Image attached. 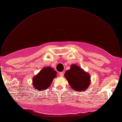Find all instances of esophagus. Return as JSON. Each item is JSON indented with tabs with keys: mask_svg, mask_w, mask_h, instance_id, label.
I'll return each instance as SVG.
<instances>
[{
	"mask_svg": "<svg viewBox=\"0 0 122 122\" xmlns=\"http://www.w3.org/2000/svg\"><path fill=\"white\" fill-rule=\"evenodd\" d=\"M59 75H60V76L61 77H63L64 75V74L63 72H60V73H59Z\"/></svg>",
	"mask_w": 122,
	"mask_h": 122,
	"instance_id": "1",
	"label": "esophagus"
}]
</instances>
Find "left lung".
<instances>
[{"label": "left lung", "instance_id": "8db88e82", "mask_svg": "<svg viewBox=\"0 0 122 122\" xmlns=\"http://www.w3.org/2000/svg\"><path fill=\"white\" fill-rule=\"evenodd\" d=\"M65 77L73 89L78 92L86 90L90 84V75L76 65H72Z\"/></svg>", "mask_w": 122, "mask_h": 122}]
</instances>
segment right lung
<instances>
[{
    "instance_id": "1",
    "label": "right lung",
    "mask_w": 122,
    "mask_h": 122,
    "mask_svg": "<svg viewBox=\"0 0 122 122\" xmlns=\"http://www.w3.org/2000/svg\"><path fill=\"white\" fill-rule=\"evenodd\" d=\"M57 72L51 67L43 68L33 78V86L38 91L46 90L52 82L53 79L56 77Z\"/></svg>"
}]
</instances>
